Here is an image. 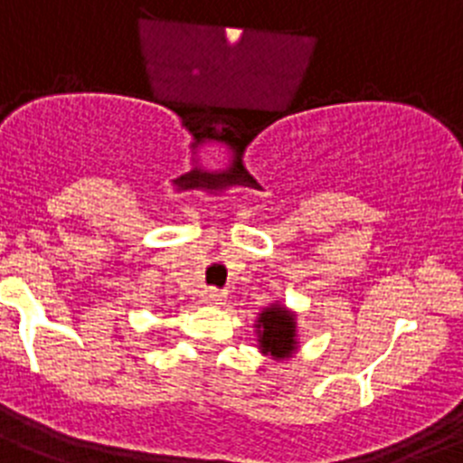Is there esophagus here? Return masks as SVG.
I'll list each match as a JSON object with an SVG mask.
<instances>
[{"instance_id":"1","label":"esophagus","mask_w":463,"mask_h":463,"mask_svg":"<svg viewBox=\"0 0 463 463\" xmlns=\"http://www.w3.org/2000/svg\"><path fill=\"white\" fill-rule=\"evenodd\" d=\"M203 304H208V306H220V304H224V298H227V292H222V289H218V288H206L203 289Z\"/></svg>"}]
</instances>
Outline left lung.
<instances>
[{"label":"left lung","instance_id":"8db88e82","mask_svg":"<svg viewBox=\"0 0 463 463\" xmlns=\"http://www.w3.org/2000/svg\"><path fill=\"white\" fill-rule=\"evenodd\" d=\"M257 341L264 354L288 359L297 350V317L285 306L273 304L257 317Z\"/></svg>","mask_w":463,"mask_h":463}]
</instances>
